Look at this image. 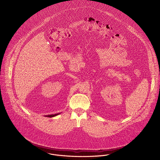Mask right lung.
Wrapping results in <instances>:
<instances>
[{"label":"right lung","mask_w":160,"mask_h":160,"mask_svg":"<svg viewBox=\"0 0 160 160\" xmlns=\"http://www.w3.org/2000/svg\"><path fill=\"white\" fill-rule=\"evenodd\" d=\"M59 114V113H58V114H49V115H47V116H46L47 117H49V118H52V117H53V116H57V115H58V114Z\"/></svg>","instance_id":"1"}]
</instances>
